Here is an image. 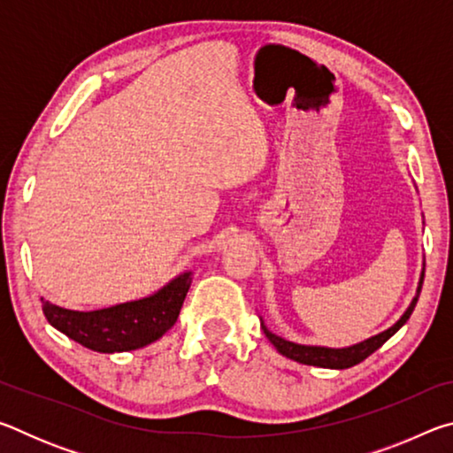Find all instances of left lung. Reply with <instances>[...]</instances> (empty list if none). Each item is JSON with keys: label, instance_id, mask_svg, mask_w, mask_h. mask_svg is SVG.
I'll use <instances>...</instances> for the list:
<instances>
[{"label": "left lung", "instance_id": "left-lung-1", "mask_svg": "<svg viewBox=\"0 0 453 453\" xmlns=\"http://www.w3.org/2000/svg\"><path fill=\"white\" fill-rule=\"evenodd\" d=\"M421 283H424V273H421V280H419L418 296L413 297L410 308L405 310L403 316L397 319L392 327L386 329V332L378 334V335L370 337V340H365L362 343H356V346H351V348L334 349V348H319V346H300V343H291L288 340H283V337H278L275 334H272L264 324H262V329H264L267 340L273 343V348L278 349L281 356L294 359V362H300V364H305V365L329 367V370H346V367H351V365H356L359 362H364L367 356H372L375 349H380L383 343H386L389 337H392L397 332V329H400L405 324V321L410 319L411 311L418 303Z\"/></svg>", "mask_w": 453, "mask_h": 453}]
</instances>
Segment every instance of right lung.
Instances as JSON below:
<instances>
[{"label":"right lung","instance_id":"1","mask_svg":"<svg viewBox=\"0 0 453 453\" xmlns=\"http://www.w3.org/2000/svg\"><path fill=\"white\" fill-rule=\"evenodd\" d=\"M191 286V273L172 280L157 294L137 302L96 311H73L43 302L50 324L83 348L113 354L148 346L162 337L175 321Z\"/></svg>","mask_w":453,"mask_h":453}]
</instances>
